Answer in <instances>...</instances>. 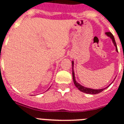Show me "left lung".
I'll list each match as a JSON object with an SVG mask.
<instances>
[{
  "label": "left lung",
  "instance_id": "1",
  "mask_svg": "<svg viewBox=\"0 0 124 124\" xmlns=\"http://www.w3.org/2000/svg\"><path fill=\"white\" fill-rule=\"evenodd\" d=\"M108 37H110V38L112 39V42L114 43V45H115L116 47V50L117 52L118 51V49H117V46H116V41H115V38H114V36L112 35V34L110 32H107L105 33ZM73 64H74V62L72 61V75H73V83H74L75 86L78 88V89L80 90V91L83 92L84 93H88V94H98V93L101 92L103 90L105 89V88H103V89H99V90H95V89H91V88H88L86 87H84L83 86L81 85L79 83H78L77 81H75V75H74V71H73Z\"/></svg>",
  "mask_w": 124,
  "mask_h": 124
}]
</instances>
